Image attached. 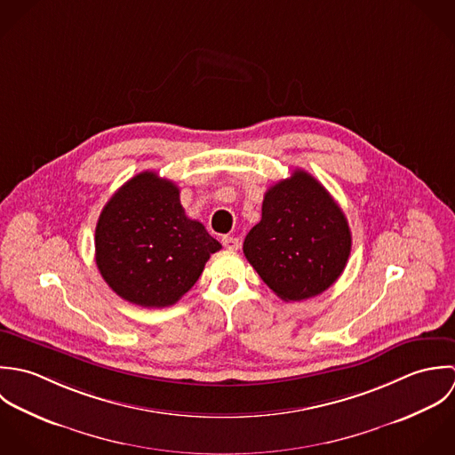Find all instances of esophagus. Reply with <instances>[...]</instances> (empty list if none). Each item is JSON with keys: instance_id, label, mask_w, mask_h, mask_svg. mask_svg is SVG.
Masks as SVG:
<instances>
[{"instance_id": "obj_1", "label": "esophagus", "mask_w": 455, "mask_h": 455, "mask_svg": "<svg viewBox=\"0 0 455 455\" xmlns=\"http://www.w3.org/2000/svg\"><path fill=\"white\" fill-rule=\"evenodd\" d=\"M221 243H223V246H225L227 250H230V251H237L239 246H241L239 239L234 237V235H225V237L221 239Z\"/></svg>"}]
</instances>
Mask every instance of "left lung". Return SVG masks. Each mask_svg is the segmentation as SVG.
I'll return each mask as SVG.
<instances>
[{
	"mask_svg": "<svg viewBox=\"0 0 455 455\" xmlns=\"http://www.w3.org/2000/svg\"><path fill=\"white\" fill-rule=\"evenodd\" d=\"M352 234L345 212L311 174L297 169L264 196L262 220L243 251L283 300L320 295L347 267Z\"/></svg>",
	"mask_w": 455,
	"mask_h": 455,
	"instance_id": "left-lung-1",
	"label": "left lung"
}]
</instances>
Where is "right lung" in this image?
<instances>
[{
	"label": "right lung",
	"mask_w": 455,
	"mask_h": 455,
	"mask_svg": "<svg viewBox=\"0 0 455 455\" xmlns=\"http://www.w3.org/2000/svg\"><path fill=\"white\" fill-rule=\"evenodd\" d=\"M221 250L205 227L189 220L180 188L140 172L105 204L94 232V259L105 283L142 307L176 304Z\"/></svg>",
	"instance_id": "right-lung-1"
}]
</instances>
